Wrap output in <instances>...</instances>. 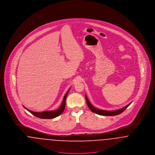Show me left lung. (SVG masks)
<instances>
[{"instance_id": "1", "label": "left lung", "mask_w": 155, "mask_h": 155, "mask_svg": "<svg viewBox=\"0 0 155 155\" xmlns=\"http://www.w3.org/2000/svg\"><path fill=\"white\" fill-rule=\"evenodd\" d=\"M85 99H86V102L87 103V105L88 106L89 109L92 111V112L98 114L99 115H102V116H116L120 114V113H121L122 112H123L125 110V109L129 106V105L131 104H128V105H127L125 107H124L122 109H120L119 110H113V111H107V110H100L98 109H96L94 106H93V105L91 103L89 102L88 99L87 97V96L85 95Z\"/></svg>"}]
</instances>
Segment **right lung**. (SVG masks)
Returning <instances> with one entry per match:
<instances>
[{"mask_svg": "<svg viewBox=\"0 0 155 155\" xmlns=\"http://www.w3.org/2000/svg\"><path fill=\"white\" fill-rule=\"evenodd\" d=\"M69 91H70V89L68 90L65 96L64 97L60 107L56 110L45 111H42V112H34V111L28 110V109H26L24 106V107L25 109H26L28 111H30L32 114H33L34 116H36L38 118H43V119L55 118V117L59 116V115H60L64 110L65 105H66V99L67 96L69 92Z\"/></svg>", "mask_w": 155, "mask_h": 155, "instance_id": "obj_1", "label": "right lung"}]
</instances>
